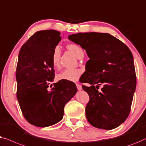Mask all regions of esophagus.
<instances>
[{"label": "esophagus", "mask_w": 146, "mask_h": 146, "mask_svg": "<svg viewBox=\"0 0 146 146\" xmlns=\"http://www.w3.org/2000/svg\"><path fill=\"white\" fill-rule=\"evenodd\" d=\"M76 86H77V89L78 90H81L82 89V86L80 85V84H79V83H76Z\"/></svg>", "instance_id": "34e87169"}]
</instances>
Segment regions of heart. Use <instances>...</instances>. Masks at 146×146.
<instances>
[{
  "instance_id": "1",
  "label": "heart",
  "mask_w": 146,
  "mask_h": 146,
  "mask_svg": "<svg viewBox=\"0 0 146 146\" xmlns=\"http://www.w3.org/2000/svg\"><path fill=\"white\" fill-rule=\"evenodd\" d=\"M68 50L71 51L75 56L79 58L84 55V52L81 47L77 44H69L67 46ZM61 51L58 46H55L52 53V63L55 67H59L60 60ZM82 74V70L79 69H66L57 75L59 80L68 81H77Z\"/></svg>"
}]
</instances>
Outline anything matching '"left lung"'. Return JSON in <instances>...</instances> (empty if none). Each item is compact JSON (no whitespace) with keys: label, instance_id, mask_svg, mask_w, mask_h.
Wrapping results in <instances>:
<instances>
[{"label":"left lung","instance_id":"obj_1","mask_svg":"<svg viewBox=\"0 0 146 146\" xmlns=\"http://www.w3.org/2000/svg\"><path fill=\"white\" fill-rule=\"evenodd\" d=\"M69 40L86 50L90 59L89 76L81 83L89 96L87 119L96 128L112 130L124 122L130 112L136 86L132 53L126 44L107 33L69 35ZM104 85L102 91L97 90Z\"/></svg>","mask_w":146,"mask_h":146}]
</instances>
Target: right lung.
<instances>
[{
    "instance_id": "right-lung-1",
    "label": "right lung",
    "mask_w": 146,
    "mask_h": 146,
    "mask_svg": "<svg viewBox=\"0 0 146 146\" xmlns=\"http://www.w3.org/2000/svg\"><path fill=\"white\" fill-rule=\"evenodd\" d=\"M60 34L53 30L36 32L22 46L18 55L16 96L24 118L38 127L59 122L65 104L77 91L73 82L61 80L48 89L55 77L52 53L60 42Z\"/></svg>"
}]
</instances>
